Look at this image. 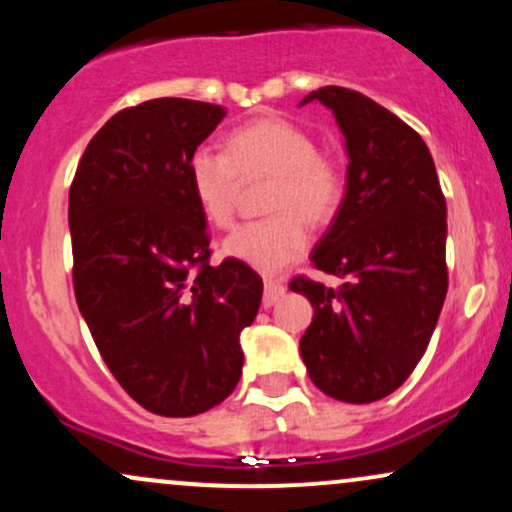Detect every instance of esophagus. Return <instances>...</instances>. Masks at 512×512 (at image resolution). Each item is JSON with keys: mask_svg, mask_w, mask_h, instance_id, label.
I'll return each instance as SVG.
<instances>
[{"mask_svg": "<svg viewBox=\"0 0 512 512\" xmlns=\"http://www.w3.org/2000/svg\"><path fill=\"white\" fill-rule=\"evenodd\" d=\"M286 293V286L284 284H279V281H272V279H267L264 281V296H262V305L264 308H272V305L279 301L281 296H284Z\"/></svg>", "mask_w": 512, "mask_h": 512, "instance_id": "1", "label": "esophagus"}]
</instances>
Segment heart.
Returning a JSON list of instances; mask_svg holds the SVG:
<instances>
[{
    "instance_id": "1",
    "label": "heart",
    "mask_w": 512,
    "mask_h": 512,
    "mask_svg": "<svg viewBox=\"0 0 512 512\" xmlns=\"http://www.w3.org/2000/svg\"><path fill=\"white\" fill-rule=\"evenodd\" d=\"M274 173L269 211L274 216L233 228L221 252L260 274H279L301 260L310 245L308 218L325 223L344 197L342 170L317 151L313 134L279 115L245 122L228 134L226 151L199 146L187 161V178L199 211L211 226H228L240 180Z\"/></svg>"
}]
</instances>
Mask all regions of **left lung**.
<instances>
[{
  "mask_svg": "<svg viewBox=\"0 0 512 512\" xmlns=\"http://www.w3.org/2000/svg\"><path fill=\"white\" fill-rule=\"evenodd\" d=\"M344 134V199L310 262L346 276L339 291L293 279L315 315L301 337L310 380L339 402L383 399L424 356L448 293V209L424 139L363 93L322 86Z\"/></svg>",
  "mask_w": 512,
  "mask_h": 512,
  "instance_id": "left-lung-1",
  "label": "left lung"
}]
</instances>
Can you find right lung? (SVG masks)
<instances>
[{"label":"right lung","mask_w":512,"mask_h":512,"mask_svg":"<svg viewBox=\"0 0 512 512\" xmlns=\"http://www.w3.org/2000/svg\"><path fill=\"white\" fill-rule=\"evenodd\" d=\"M221 105L156 98L110 117L69 190L74 293L117 383L158 416H197L236 390L240 332L262 279L209 264L207 219L187 178Z\"/></svg>","instance_id":"right-lung-1"}]
</instances>
